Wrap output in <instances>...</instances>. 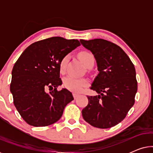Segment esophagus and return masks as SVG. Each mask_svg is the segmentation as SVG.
<instances>
[{"label":"esophagus","instance_id":"1","mask_svg":"<svg viewBox=\"0 0 153 153\" xmlns=\"http://www.w3.org/2000/svg\"><path fill=\"white\" fill-rule=\"evenodd\" d=\"M79 94H76V93H73V97H74V100L77 99V98L79 97Z\"/></svg>","mask_w":153,"mask_h":153}]
</instances>
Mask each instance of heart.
<instances>
[{
	"label": "heart",
	"instance_id": "heart-1",
	"mask_svg": "<svg viewBox=\"0 0 153 153\" xmlns=\"http://www.w3.org/2000/svg\"><path fill=\"white\" fill-rule=\"evenodd\" d=\"M79 58L82 62L85 68L94 65L95 58L94 56L91 53L87 51H81L79 53ZM69 60V56H65L62 58L61 61L60 62V70L61 72H63L65 70V67ZM88 81L84 79H77L74 77L69 76H67L64 79V85L67 89L70 90L71 91L75 92V93H79L83 89V88L88 85Z\"/></svg>",
	"mask_w": 153,
	"mask_h": 153
}]
</instances>
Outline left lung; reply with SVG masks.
<instances>
[{
	"label": "left lung",
	"mask_w": 153,
	"mask_h": 153,
	"mask_svg": "<svg viewBox=\"0 0 153 153\" xmlns=\"http://www.w3.org/2000/svg\"><path fill=\"white\" fill-rule=\"evenodd\" d=\"M96 60L98 74L91 88L100 95L88 96V104L82 110L84 120L101 129L120 123L134 104L137 92L134 65L118 45L103 39H80Z\"/></svg>",
	"instance_id": "left-lung-1"
}]
</instances>
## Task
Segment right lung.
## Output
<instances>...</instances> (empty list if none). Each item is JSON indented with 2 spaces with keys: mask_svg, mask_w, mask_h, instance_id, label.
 <instances>
[{
  "mask_svg": "<svg viewBox=\"0 0 153 153\" xmlns=\"http://www.w3.org/2000/svg\"><path fill=\"white\" fill-rule=\"evenodd\" d=\"M77 39L53 37L33 43L24 50L12 71L10 91L14 104L30 125L45 127L61 118L67 104L74 100L62 85L60 62L80 46ZM52 88L49 93L45 90Z\"/></svg>",
  "mask_w": 153,
  "mask_h": 153,
  "instance_id": "right-lung-1",
  "label": "right lung"
}]
</instances>
